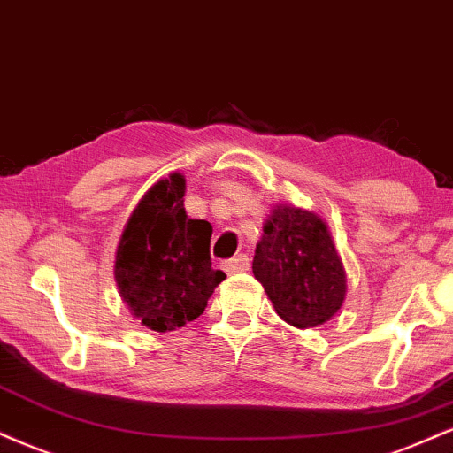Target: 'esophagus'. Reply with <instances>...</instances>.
Here are the masks:
<instances>
[{"label":"esophagus","mask_w":453,"mask_h":453,"mask_svg":"<svg viewBox=\"0 0 453 453\" xmlns=\"http://www.w3.org/2000/svg\"><path fill=\"white\" fill-rule=\"evenodd\" d=\"M249 265H250L249 257L244 253H241V255H236V257L227 259L223 268H226L227 274H238V272H247Z\"/></svg>","instance_id":"1"}]
</instances>
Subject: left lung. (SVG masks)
Listing matches in <instances>:
<instances>
[{
    "instance_id": "1",
    "label": "left lung",
    "mask_w": 453,
    "mask_h": 453,
    "mask_svg": "<svg viewBox=\"0 0 453 453\" xmlns=\"http://www.w3.org/2000/svg\"><path fill=\"white\" fill-rule=\"evenodd\" d=\"M253 274L276 314L297 329L326 323L344 303V265L325 221L310 211L287 204L272 211Z\"/></svg>"
}]
</instances>
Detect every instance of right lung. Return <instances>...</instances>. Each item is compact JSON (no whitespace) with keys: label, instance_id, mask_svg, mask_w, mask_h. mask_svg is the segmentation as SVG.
Returning a JSON list of instances; mask_svg holds the SVG:
<instances>
[{"label":"right lung","instance_id":"right-lung-1","mask_svg":"<svg viewBox=\"0 0 453 453\" xmlns=\"http://www.w3.org/2000/svg\"><path fill=\"white\" fill-rule=\"evenodd\" d=\"M183 194V174L157 181L130 215L116 255L124 303L160 334L198 319L226 279L211 265V223L189 219Z\"/></svg>","mask_w":453,"mask_h":453}]
</instances>
